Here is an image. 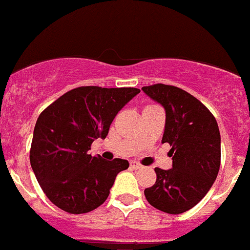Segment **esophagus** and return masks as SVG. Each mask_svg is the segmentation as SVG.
Returning <instances> with one entry per match:
<instances>
[{"mask_svg":"<svg viewBox=\"0 0 250 250\" xmlns=\"http://www.w3.org/2000/svg\"><path fill=\"white\" fill-rule=\"evenodd\" d=\"M130 167L132 169H135V170H137V169H141L143 166L141 165V163H138L137 161H131L130 162Z\"/></svg>","mask_w":250,"mask_h":250,"instance_id":"obj_1","label":"esophagus"}]
</instances>
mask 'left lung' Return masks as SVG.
Returning a JSON list of instances; mask_svg holds the SVG:
<instances>
[{
  "label": "left lung",
  "instance_id": "left-lung-1",
  "mask_svg": "<svg viewBox=\"0 0 250 250\" xmlns=\"http://www.w3.org/2000/svg\"><path fill=\"white\" fill-rule=\"evenodd\" d=\"M166 109L162 143L171 146L173 168H155L156 182L144 195L151 206L170 214L194 208L213 185L221 166V135L216 118L181 88L157 84L142 88Z\"/></svg>",
  "mask_w": 250,
  "mask_h": 250
}]
</instances>
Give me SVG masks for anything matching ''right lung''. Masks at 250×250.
I'll return each mask as SVG.
<instances>
[{
    "mask_svg": "<svg viewBox=\"0 0 250 250\" xmlns=\"http://www.w3.org/2000/svg\"><path fill=\"white\" fill-rule=\"evenodd\" d=\"M141 90L96 85L69 90L47 106L34 127L29 161L40 187L52 204L72 214L103 205L122 158L106 161L88 154L94 139L106 138L118 112Z\"/></svg>",
    "mask_w": 250,
    "mask_h": 250,
    "instance_id": "right-lung-1",
    "label": "right lung"
}]
</instances>
